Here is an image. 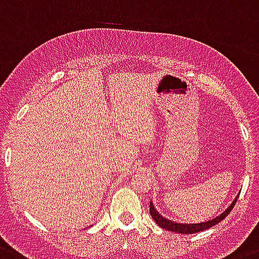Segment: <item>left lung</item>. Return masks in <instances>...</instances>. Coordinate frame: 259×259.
<instances>
[{
  "mask_svg": "<svg viewBox=\"0 0 259 259\" xmlns=\"http://www.w3.org/2000/svg\"><path fill=\"white\" fill-rule=\"evenodd\" d=\"M236 203H237V197L234 199L233 203L230 204L229 208H228L225 212H223L220 216H217L216 219L207 221V223H200V224H178V223H174V221L171 220H167V219L162 217L158 212H156V209L154 208L151 201H150V214H151V217H153V220L155 221L160 228H163V229L171 230V232H175V233L192 234V233H197V232H203V230L205 229H209L210 227H213V225L219 224L220 221H223L224 219L230 213V210L233 209L234 204Z\"/></svg>",
  "mask_w": 259,
  "mask_h": 259,
  "instance_id": "left-lung-1",
  "label": "left lung"
}]
</instances>
